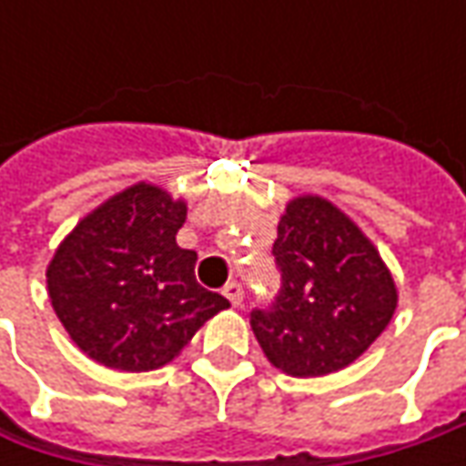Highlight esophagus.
<instances>
[{"label":"esophagus","instance_id":"34e87169","mask_svg":"<svg viewBox=\"0 0 466 466\" xmlns=\"http://www.w3.org/2000/svg\"><path fill=\"white\" fill-rule=\"evenodd\" d=\"M223 296L230 300V306H241L243 303V288L238 282H228L223 288Z\"/></svg>","mask_w":466,"mask_h":466}]
</instances>
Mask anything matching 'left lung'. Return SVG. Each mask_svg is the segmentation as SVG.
<instances>
[{
    "instance_id": "8db88e82",
    "label": "left lung",
    "mask_w": 466,
    "mask_h": 466,
    "mask_svg": "<svg viewBox=\"0 0 466 466\" xmlns=\"http://www.w3.org/2000/svg\"><path fill=\"white\" fill-rule=\"evenodd\" d=\"M279 293L251 311L267 360L288 376L342 370L366 352L397 311V285L379 248L324 197L290 199L279 218Z\"/></svg>"
}]
</instances>
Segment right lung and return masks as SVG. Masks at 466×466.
Masks as SVG:
<instances>
[{
	"label": "right lung",
	"mask_w": 466,
	"mask_h": 466,
	"mask_svg": "<svg viewBox=\"0 0 466 466\" xmlns=\"http://www.w3.org/2000/svg\"><path fill=\"white\" fill-rule=\"evenodd\" d=\"M187 202L139 181L85 215L46 269L51 306L72 342L114 370L170 363L230 303L194 278L176 243Z\"/></svg>",
	"instance_id": "right-lung-1"
}]
</instances>
